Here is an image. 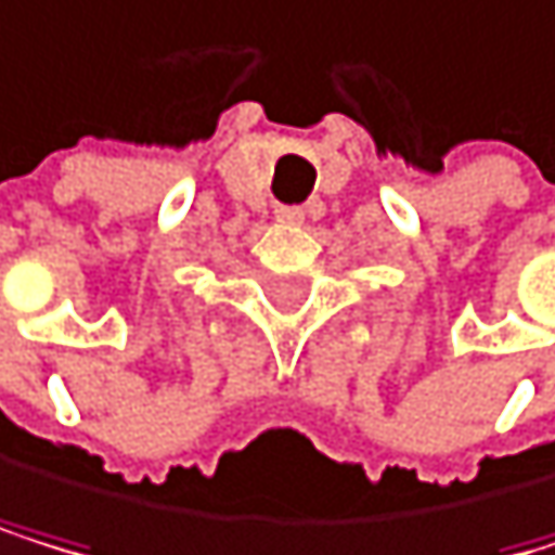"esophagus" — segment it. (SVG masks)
<instances>
[{"instance_id": "esophagus-1", "label": "esophagus", "mask_w": 555, "mask_h": 555, "mask_svg": "<svg viewBox=\"0 0 555 555\" xmlns=\"http://www.w3.org/2000/svg\"><path fill=\"white\" fill-rule=\"evenodd\" d=\"M278 219H281V222H301V219H305V209H298V205H281V209H278Z\"/></svg>"}]
</instances>
